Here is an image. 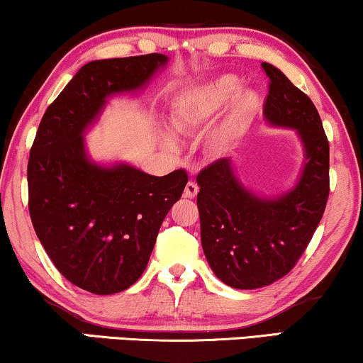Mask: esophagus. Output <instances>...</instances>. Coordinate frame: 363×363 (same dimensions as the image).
Listing matches in <instances>:
<instances>
[{"label": "esophagus", "instance_id": "obj_1", "mask_svg": "<svg viewBox=\"0 0 363 363\" xmlns=\"http://www.w3.org/2000/svg\"><path fill=\"white\" fill-rule=\"evenodd\" d=\"M198 190H200V188H198L195 182H188L186 186H185V191H183V195H185L186 198H195L198 195Z\"/></svg>", "mask_w": 363, "mask_h": 363}]
</instances>
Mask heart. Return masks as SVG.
I'll return each instance as SVG.
<instances>
[{"instance_id": "obj_1", "label": "heart", "mask_w": 363, "mask_h": 363, "mask_svg": "<svg viewBox=\"0 0 363 363\" xmlns=\"http://www.w3.org/2000/svg\"><path fill=\"white\" fill-rule=\"evenodd\" d=\"M240 79L231 74L215 79L210 84H205L190 96L183 99L182 106L177 108L172 118L173 128L180 133H190L196 128L206 125L228 102L240 91ZM257 107V97L255 92H240L233 101L231 113L223 132V137H228L236 130L242 122L247 121ZM163 143L168 148H175V138L170 133H163Z\"/></svg>"}]
</instances>
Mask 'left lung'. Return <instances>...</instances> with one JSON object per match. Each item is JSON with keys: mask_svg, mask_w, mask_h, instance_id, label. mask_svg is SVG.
<instances>
[{"mask_svg": "<svg viewBox=\"0 0 363 363\" xmlns=\"http://www.w3.org/2000/svg\"><path fill=\"white\" fill-rule=\"evenodd\" d=\"M269 77L266 121L294 128L304 145V168L291 191L261 198L240 182L230 158L198 173L201 246L218 279L235 289H257L284 277L306 251L329 198V140L309 97L279 69Z\"/></svg>", "mask_w": 363, "mask_h": 363, "instance_id": "obj_1", "label": "left lung"}]
</instances>
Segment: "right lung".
<instances>
[{
    "label": "right lung",
    "mask_w": 363,
    "mask_h": 363,
    "mask_svg": "<svg viewBox=\"0 0 363 363\" xmlns=\"http://www.w3.org/2000/svg\"><path fill=\"white\" fill-rule=\"evenodd\" d=\"M167 62L157 52L87 62L44 112L29 153L34 231L59 272L92 294H116L138 281L188 175L99 165L87 157L84 132L108 97L138 91Z\"/></svg>",
    "instance_id": "right-lung-1"
}]
</instances>
